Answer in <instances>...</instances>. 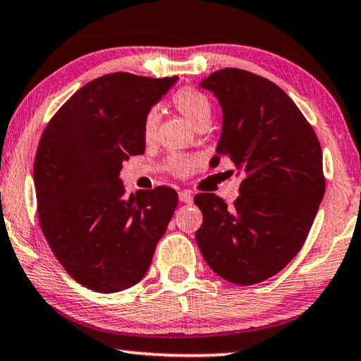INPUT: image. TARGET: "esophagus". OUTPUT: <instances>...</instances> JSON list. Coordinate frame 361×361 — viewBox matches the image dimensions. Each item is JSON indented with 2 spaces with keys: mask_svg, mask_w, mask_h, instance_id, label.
Masks as SVG:
<instances>
[{
  "mask_svg": "<svg viewBox=\"0 0 361 361\" xmlns=\"http://www.w3.org/2000/svg\"><path fill=\"white\" fill-rule=\"evenodd\" d=\"M179 200L185 204H192L193 203V195L190 192H187V190H182V192H179Z\"/></svg>",
  "mask_w": 361,
  "mask_h": 361,
  "instance_id": "1",
  "label": "esophagus"
}]
</instances>
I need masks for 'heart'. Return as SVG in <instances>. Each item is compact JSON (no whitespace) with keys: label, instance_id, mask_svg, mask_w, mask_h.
I'll use <instances>...</instances> for the list:
<instances>
[{"label":"heart","instance_id":"heart-1","mask_svg":"<svg viewBox=\"0 0 361 361\" xmlns=\"http://www.w3.org/2000/svg\"><path fill=\"white\" fill-rule=\"evenodd\" d=\"M171 103H173L174 109L184 117L188 123H190L193 128H197L198 125L211 122V101L207 99L204 93L200 90H195V88H180L177 90L173 98H171ZM157 128H158V114L155 111H150L144 118L142 123V136L147 142H152L157 136ZM195 168V161L190 158L184 157H176L171 160V169L174 171L176 174L185 176L192 173Z\"/></svg>","mask_w":361,"mask_h":361}]
</instances>
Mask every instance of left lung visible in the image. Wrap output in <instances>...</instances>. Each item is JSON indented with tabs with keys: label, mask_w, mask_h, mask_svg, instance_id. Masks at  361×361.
Masks as SVG:
<instances>
[{
	"label": "left lung",
	"mask_w": 361,
	"mask_h": 361,
	"mask_svg": "<svg viewBox=\"0 0 361 361\" xmlns=\"http://www.w3.org/2000/svg\"><path fill=\"white\" fill-rule=\"evenodd\" d=\"M222 107L217 155L243 174L226 206L214 193L195 197L203 225L195 235L214 273L238 286L269 279L305 244L325 193L322 149L312 126L273 82L225 68L200 82Z\"/></svg>",
	"instance_id": "left-lung-1"
}]
</instances>
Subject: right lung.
<instances>
[{
	"label": "right lung",
	"mask_w": 361,
	"mask_h": 361,
	"mask_svg": "<svg viewBox=\"0 0 361 361\" xmlns=\"http://www.w3.org/2000/svg\"><path fill=\"white\" fill-rule=\"evenodd\" d=\"M177 79L106 74L75 92L42 133L33 168L41 230L66 273L93 292L141 281L174 214L176 190L125 197L120 171L144 154V118Z\"/></svg>",
	"instance_id": "add662e5"
}]
</instances>
